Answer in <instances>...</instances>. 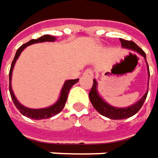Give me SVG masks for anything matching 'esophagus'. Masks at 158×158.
<instances>
[{
	"label": "esophagus",
	"mask_w": 158,
	"mask_h": 158,
	"mask_svg": "<svg viewBox=\"0 0 158 158\" xmlns=\"http://www.w3.org/2000/svg\"><path fill=\"white\" fill-rule=\"evenodd\" d=\"M93 75H94V72L91 68H88L84 71L83 73V75L84 76H87V77H93Z\"/></svg>",
	"instance_id": "obj_1"
}]
</instances>
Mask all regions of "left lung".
Wrapping results in <instances>:
<instances>
[{"label": "left lung", "instance_id": "1", "mask_svg": "<svg viewBox=\"0 0 158 158\" xmlns=\"http://www.w3.org/2000/svg\"><path fill=\"white\" fill-rule=\"evenodd\" d=\"M120 42H121L123 48H126V49H130L131 51H135L136 52L139 53L141 56H143L146 59L145 52H143L135 43H133L132 41H126V40H123V39H120ZM147 66H148V76H149V67H148V63H147ZM97 85H98L97 81L94 79L91 90L89 92V98H90L91 104L99 114L106 116L107 118L113 119V120L125 119V118H128V117L134 115L141 108L144 101L146 100L147 95H148V92H146L143 95V97L139 100H138L135 104L128 106V107L119 108V107L110 106L109 104H107L106 101L99 96L98 90H97Z\"/></svg>", "mask_w": 158, "mask_h": 158}]
</instances>
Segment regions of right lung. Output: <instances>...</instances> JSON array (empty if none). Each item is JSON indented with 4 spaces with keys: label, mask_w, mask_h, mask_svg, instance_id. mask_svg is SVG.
<instances>
[{
    "label": "right lung",
    "mask_w": 158,
    "mask_h": 158,
    "mask_svg": "<svg viewBox=\"0 0 158 158\" xmlns=\"http://www.w3.org/2000/svg\"><path fill=\"white\" fill-rule=\"evenodd\" d=\"M56 40V38L54 36L49 35H45L44 36H41L40 38L38 39H33L31 41H29L27 44L21 45L19 50L16 52V55L14 57V59L11 63V67H10V96H11V99L13 100V103L15 104L16 107L19 110V112L23 115L25 116H27L29 118H32V119H35V120H41V119H46V118H50L52 116H54L57 114H59L60 111H62V109L64 108V106L66 105V102H67V96H68V92L70 91L71 87L76 83L79 81V78L78 79H74V80H67L65 82L63 87H62V90H61V93H60V96H59V99H58V101L51 106H48V107H45V108H40V109H33V108H29L27 106L21 105L19 102L18 101V99H16L13 91H12L11 88V77H12V71H13V68L15 66V63L17 61V59H19V55L21 54V52H23V50L25 48H27V46L28 45H31V44H37V43H44V42H54Z\"/></svg>",
    "instance_id": "obj_1"
}]
</instances>
